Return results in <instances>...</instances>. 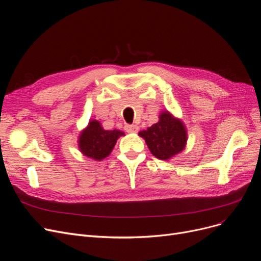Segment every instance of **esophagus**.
I'll use <instances>...</instances> for the list:
<instances>
[{
	"instance_id": "obj_1",
	"label": "esophagus",
	"mask_w": 261,
	"mask_h": 261,
	"mask_svg": "<svg viewBox=\"0 0 261 261\" xmlns=\"http://www.w3.org/2000/svg\"><path fill=\"white\" fill-rule=\"evenodd\" d=\"M125 130L128 133H135V132L139 131V127L135 126V125H126L125 126Z\"/></svg>"
}]
</instances>
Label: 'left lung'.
Listing matches in <instances>:
<instances>
[{"label": "left lung", "mask_w": 261, "mask_h": 261, "mask_svg": "<svg viewBox=\"0 0 261 261\" xmlns=\"http://www.w3.org/2000/svg\"><path fill=\"white\" fill-rule=\"evenodd\" d=\"M159 121L139 133L155 158L167 161L185 149L187 131L184 123L168 111L160 114Z\"/></svg>", "instance_id": "1"}]
</instances>
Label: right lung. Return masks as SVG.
<instances>
[{
    "instance_id": "add662e5",
    "label": "right lung",
    "mask_w": 261,
    "mask_h": 261,
    "mask_svg": "<svg viewBox=\"0 0 261 261\" xmlns=\"http://www.w3.org/2000/svg\"><path fill=\"white\" fill-rule=\"evenodd\" d=\"M125 135L120 130H105L98 120H90L79 135L78 147L81 153L95 161H101L113 150L117 140Z\"/></svg>"
}]
</instances>
